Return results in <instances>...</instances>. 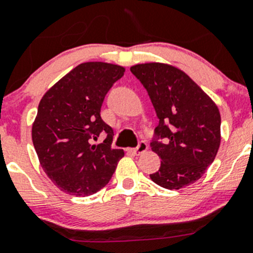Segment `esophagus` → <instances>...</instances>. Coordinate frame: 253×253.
<instances>
[{
  "label": "esophagus",
  "mask_w": 253,
  "mask_h": 253,
  "mask_svg": "<svg viewBox=\"0 0 253 253\" xmlns=\"http://www.w3.org/2000/svg\"><path fill=\"white\" fill-rule=\"evenodd\" d=\"M148 149V144L145 143L144 141H141L138 143V145H137L136 148H133V149H128L129 152H132L133 154H142V153H144L145 150Z\"/></svg>",
  "instance_id": "1"
}]
</instances>
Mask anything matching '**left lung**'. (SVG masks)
I'll use <instances>...</instances> for the list:
<instances>
[{
    "label": "left lung",
    "instance_id": "obj_1",
    "mask_svg": "<svg viewBox=\"0 0 253 253\" xmlns=\"http://www.w3.org/2000/svg\"><path fill=\"white\" fill-rule=\"evenodd\" d=\"M131 72L148 91L159 125L150 147L162 159L153 182L178 190L202 177L220 145V114L211 98L178 68L142 63Z\"/></svg>",
    "mask_w": 253,
    "mask_h": 253
}]
</instances>
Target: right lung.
Here are the masks:
<instances>
[{
	"instance_id": "add662e5",
	"label": "right lung",
	"mask_w": 253,
	"mask_h": 253,
	"mask_svg": "<svg viewBox=\"0 0 253 253\" xmlns=\"http://www.w3.org/2000/svg\"><path fill=\"white\" fill-rule=\"evenodd\" d=\"M124 73L111 63H81L40 100L33 144L44 171L68 195L84 197L105 187L125 155L112 149L114 131L100 116L106 94ZM99 135L107 138L93 145Z\"/></svg>"
}]
</instances>
